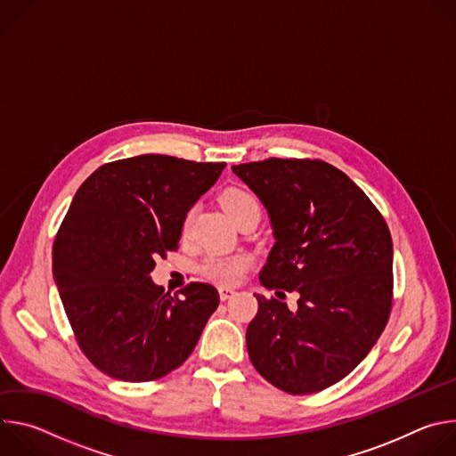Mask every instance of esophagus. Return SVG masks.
I'll list each match as a JSON object with an SVG mask.
<instances>
[{"label": "esophagus", "mask_w": 456, "mask_h": 456, "mask_svg": "<svg viewBox=\"0 0 456 456\" xmlns=\"http://www.w3.org/2000/svg\"><path fill=\"white\" fill-rule=\"evenodd\" d=\"M218 294H220V299H222V301H227V299H231V297H232L236 292H234L232 289H227V287H220V289H218Z\"/></svg>", "instance_id": "esophagus-1"}]
</instances>
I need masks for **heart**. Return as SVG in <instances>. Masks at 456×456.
I'll return each mask as SVG.
<instances>
[{"mask_svg":"<svg viewBox=\"0 0 456 456\" xmlns=\"http://www.w3.org/2000/svg\"><path fill=\"white\" fill-rule=\"evenodd\" d=\"M222 208L225 209V213L236 220L238 216H241L245 211L248 209H259L256 199L252 194L245 189L240 187H231L225 189L222 192ZM189 224H191V215L185 216L183 225H182V232L185 234L189 231ZM250 267V257L245 254H234V256H225V257H211L202 265V274L218 283V285H234L238 283L243 274L248 271Z\"/></svg>","mask_w":456,"mask_h":456,"instance_id":"b5f03b06","label":"heart"}]
</instances>
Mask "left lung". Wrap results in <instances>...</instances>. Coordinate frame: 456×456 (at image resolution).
Masks as SVG:
<instances>
[{
	"mask_svg": "<svg viewBox=\"0 0 456 456\" xmlns=\"http://www.w3.org/2000/svg\"><path fill=\"white\" fill-rule=\"evenodd\" d=\"M265 206L274 247L259 281L297 292V308L254 294L247 352L292 395L346 377L380 338L394 292V243L370 199L343 171L308 159L232 166Z\"/></svg>",
	"mask_w": 456,
	"mask_h": 456,
	"instance_id": "1",
	"label": "left lung"
}]
</instances>
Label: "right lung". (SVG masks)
<instances>
[{
  "mask_svg": "<svg viewBox=\"0 0 456 456\" xmlns=\"http://www.w3.org/2000/svg\"><path fill=\"white\" fill-rule=\"evenodd\" d=\"M225 162L139 155L101 166L64 216L52 250L53 280L85 355L106 375L148 382L197 346L220 296L189 283L182 297L155 285V259L176 250L189 209Z\"/></svg>",
  "mask_w": 456,
  "mask_h": 456,
  "instance_id": "1",
  "label": "right lung"
}]
</instances>
